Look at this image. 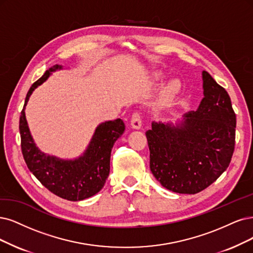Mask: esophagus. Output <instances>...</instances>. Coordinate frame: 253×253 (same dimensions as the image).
<instances>
[{
  "mask_svg": "<svg viewBox=\"0 0 253 253\" xmlns=\"http://www.w3.org/2000/svg\"><path fill=\"white\" fill-rule=\"evenodd\" d=\"M131 126L132 128L134 129H139L142 126V117H141V114H139L138 111H135L132 114L131 116Z\"/></svg>",
  "mask_w": 253,
  "mask_h": 253,
  "instance_id": "obj_1",
  "label": "esophagus"
}]
</instances>
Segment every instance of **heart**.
<instances>
[{"mask_svg":"<svg viewBox=\"0 0 253 253\" xmlns=\"http://www.w3.org/2000/svg\"><path fill=\"white\" fill-rule=\"evenodd\" d=\"M158 78H163L162 75H158ZM180 87H181V84L178 80H172L166 86V88L164 90V97L166 99H170V98L174 97L175 95H177V93L179 92Z\"/></svg>","mask_w":253,"mask_h":253,"instance_id":"1","label":"heart"}]
</instances>
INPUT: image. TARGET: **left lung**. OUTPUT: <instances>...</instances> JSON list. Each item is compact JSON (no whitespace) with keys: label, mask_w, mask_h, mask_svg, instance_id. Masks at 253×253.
<instances>
[{"label":"left lung","mask_w":253,"mask_h":253,"mask_svg":"<svg viewBox=\"0 0 253 253\" xmlns=\"http://www.w3.org/2000/svg\"><path fill=\"white\" fill-rule=\"evenodd\" d=\"M203 93L198 109L180 124L152 123L146 132L150 170L164 188L197 194L216 181L231 161L237 118L228 92L202 72Z\"/></svg>","instance_id":"1"}]
</instances>
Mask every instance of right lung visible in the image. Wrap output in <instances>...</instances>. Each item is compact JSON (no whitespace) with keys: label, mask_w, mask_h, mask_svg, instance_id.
<instances>
[{"label":"right lung","mask_w":253,"mask_h":253,"mask_svg":"<svg viewBox=\"0 0 253 253\" xmlns=\"http://www.w3.org/2000/svg\"><path fill=\"white\" fill-rule=\"evenodd\" d=\"M61 69L56 64L32 84L28 91L20 118L21 147L28 169L41 183L58 197L80 201L97 194L106 182L110 169V153L125 124L121 119L100 124L85 153L75 161H61L42 153L33 142L25 117V106L34 90L46 80L51 72Z\"/></svg>","instance_id":"add662e5"}]
</instances>
